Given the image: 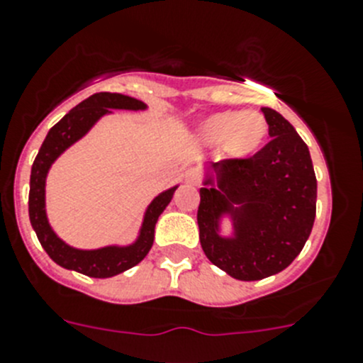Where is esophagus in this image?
<instances>
[{
  "label": "esophagus",
  "mask_w": 363,
  "mask_h": 363,
  "mask_svg": "<svg viewBox=\"0 0 363 363\" xmlns=\"http://www.w3.org/2000/svg\"><path fill=\"white\" fill-rule=\"evenodd\" d=\"M186 182L191 186L199 184V172H196L195 168H189V170L186 172Z\"/></svg>",
  "instance_id": "esophagus-1"
}]
</instances>
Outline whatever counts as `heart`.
<instances>
[{
	"mask_svg": "<svg viewBox=\"0 0 363 363\" xmlns=\"http://www.w3.org/2000/svg\"><path fill=\"white\" fill-rule=\"evenodd\" d=\"M266 121L255 110L223 111L211 115L200 124L199 136L207 145H225L235 156H245L262 143Z\"/></svg>",
	"mask_w": 363,
	"mask_h": 363,
	"instance_id": "obj_1",
	"label": "heart"
}]
</instances>
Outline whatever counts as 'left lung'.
I'll use <instances>...</instances> for the list:
<instances>
[{
  "instance_id": "left-lung-1",
  "label": "left lung",
  "mask_w": 363,
  "mask_h": 363,
  "mask_svg": "<svg viewBox=\"0 0 363 363\" xmlns=\"http://www.w3.org/2000/svg\"><path fill=\"white\" fill-rule=\"evenodd\" d=\"M262 113L269 143L250 160L203 163L196 213L207 259L245 282L286 269L315 220L318 181L307 143L279 111Z\"/></svg>"
}]
</instances>
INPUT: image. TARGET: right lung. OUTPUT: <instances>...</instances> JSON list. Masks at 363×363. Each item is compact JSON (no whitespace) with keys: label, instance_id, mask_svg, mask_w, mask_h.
Segmentation results:
<instances>
[{"label":"right lung","instance_id":"add662e5","mask_svg":"<svg viewBox=\"0 0 363 363\" xmlns=\"http://www.w3.org/2000/svg\"><path fill=\"white\" fill-rule=\"evenodd\" d=\"M147 108L149 106L143 101L135 99V97L99 92L84 99L76 108H72L58 124L49 129L48 136H45L44 143H42L37 157H35L33 167H31L28 211H30L31 227H33L42 248L48 252V255L58 266L77 271V273H83L86 277H94V279H110V277L124 273L125 269L142 262L152 248L157 218L172 202V196H174L179 184L172 186V188L164 189L160 195L154 196L152 202L143 211L138 234L129 245H117L115 242V245H106L101 246V248L70 246L51 227L48 209H45V181H48V174L52 163L69 147L79 142L101 118L113 113V110L145 111Z\"/></svg>","mask_w":363,"mask_h":363}]
</instances>
